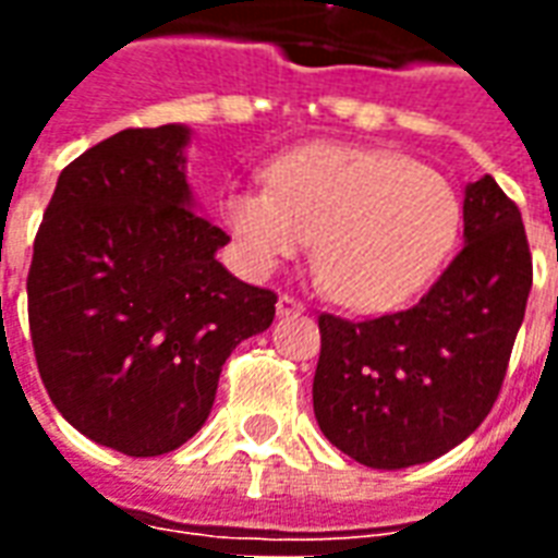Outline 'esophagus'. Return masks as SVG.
Instances as JSON below:
<instances>
[{"instance_id": "obj_1", "label": "esophagus", "mask_w": 558, "mask_h": 558, "mask_svg": "<svg viewBox=\"0 0 558 558\" xmlns=\"http://www.w3.org/2000/svg\"><path fill=\"white\" fill-rule=\"evenodd\" d=\"M292 314H304V304L295 302L292 295H280V299H278V316H292Z\"/></svg>"}]
</instances>
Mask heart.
<instances>
[{
	"instance_id": "b5f03b06",
	"label": "heart",
	"mask_w": 558,
	"mask_h": 558,
	"mask_svg": "<svg viewBox=\"0 0 558 558\" xmlns=\"http://www.w3.org/2000/svg\"><path fill=\"white\" fill-rule=\"evenodd\" d=\"M268 186L235 184L223 220L251 271L316 239L323 290L352 311H388L430 283L463 223L451 182L400 151L311 143L268 167Z\"/></svg>"
}]
</instances>
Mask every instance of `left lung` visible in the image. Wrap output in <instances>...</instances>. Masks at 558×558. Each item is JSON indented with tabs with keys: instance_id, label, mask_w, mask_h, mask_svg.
Wrapping results in <instances>:
<instances>
[{
	"instance_id": "1",
	"label": "left lung",
	"mask_w": 558,
	"mask_h": 558,
	"mask_svg": "<svg viewBox=\"0 0 558 558\" xmlns=\"http://www.w3.org/2000/svg\"><path fill=\"white\" fill-rule=\"evenodd\" d=\"M529 290L520 208L493 175L469 182L463 251L415 307L364 323L319 316V430L371 469L418 466L451 451L496 403Z\"/></svg>"
}]
</instances>
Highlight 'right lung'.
Returning <instances> with one entry per match:
<instances>
[{
  "label": "right lung",
  "instance_id": "right-lung-1",
  "mask_svg": "<svg viewBox=\"0 0 558 558\" xmlns=\"http://www.w3.org/2000/svg\"><path fill=\"white\" fill-rule=\"evenodd\" d=\"M194 131L128 128L68 163L35 235L29 328L62 418L128 457L206 424L220 367L266 331L278 295L218 263L230 235L187 182Z\"/></svg>",
  "mask_w": 558,
  "mask_h": 558
}]
</instances>
